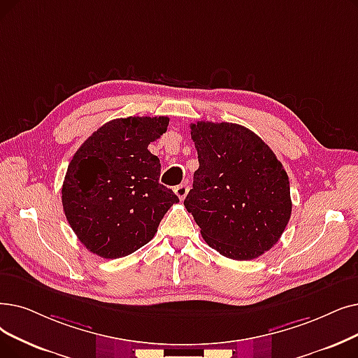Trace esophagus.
I'll list each match as a JSON object with an SVG mask.
<instances>
[{
	"label": "esophagus",
	"instance_id": "obj_1",
	"mask_svg": "<svg viewBox=\"0 0 358 358\" xmlns=\"http://www.w3.org/2000/svg\"><path fill=\"white\" fill-rule=\"evenodd\" d=\"M174 192H176V194L178 196V199L180 200H184V197L187 196V192H189V185L187 184H180V185H177V187L174 189Z\"/></svg>",
	"mask_w": 358,
	"mask_h": 358
}]
</instances>
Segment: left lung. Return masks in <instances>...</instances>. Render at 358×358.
<instances>
[{"mask_svg": "<svg viewBox=\"0 0 358 358\" xmlns=\"http://www.w3.org/2000/svg\"><path fill=\"white\" fill-rule=\"evenodd\" d=\"M199 169L184 206L201 237L234 260L262 256L281 238L291 216L289 180L262 138L240 124H192Z\"/></svg>", "mask_w": 358, "mask_h": 358, "instance_id": "1", "label": "left lung"}]
</instances>
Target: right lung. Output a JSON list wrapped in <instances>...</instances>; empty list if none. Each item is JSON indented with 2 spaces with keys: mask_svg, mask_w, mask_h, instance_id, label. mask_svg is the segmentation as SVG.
I'll return each instance as SVG.
<instances>
[{
  "mask_svg": "<svg viewBox=\"0 0 358 358\" xmlns=\"http://www.w3.org/2000/svg\"><path fill=\"white\" fill-rule=\"evenodd\" d=\"M168 122V117L108 121L74 153L61 199L70 227L93 255L118 259L138 250L180 201L159 184V159L148 150Z\"/></svg>",
  "mask_w": 358,
  "mask_h": 358,
  "instance_id": "obj_1",
  "label": "right lung"
}]
</instances>
